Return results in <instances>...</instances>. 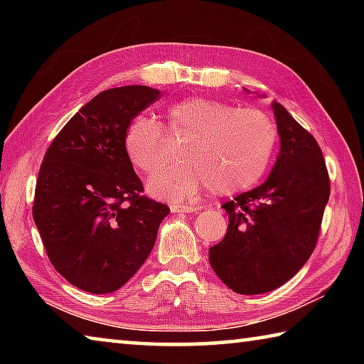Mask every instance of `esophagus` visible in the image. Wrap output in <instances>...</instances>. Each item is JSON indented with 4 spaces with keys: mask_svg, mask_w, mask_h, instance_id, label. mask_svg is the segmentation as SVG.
I'll return each mask as SVG.
<instances>
[{
    "mask_svg": "<svg viewBox=\"0 0 364 364\" xmlns=\"http://www.w3.org/2000/svg\"><path fill=\"white\" fill-rule=\"evenodd\" d=\"M200 210V207H194V205H171V212L173 213H191V212H197Z\"/></svg>",
    "mask_w": 364,
    "mask_h": 364,
    "instance_id": "esophagus-1",
    "label": "esophagus"
}]
</instances>
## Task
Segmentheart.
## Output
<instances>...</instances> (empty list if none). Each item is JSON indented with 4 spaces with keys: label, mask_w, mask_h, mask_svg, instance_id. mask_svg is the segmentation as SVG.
Listing matches in <instances>:
<instances>
[{
    "label": "heart",
    "mask_w": 364,
    "mask_h": 364,
    "mask_svg": "<svg viewBox=\"0 0 364 364\" xmlns=\"http://www.w3.org/2000/svg\"><path fill=\"white\" fill-rule=\"evenodd\" d=\"M173 133L189 136L184 164L159 168L146 183L152 197L184 202L208 186L213 194L231 196L254 186L273 157L278 130L267 114L237 109L208 97H186L167 110ZM164 128L149 117L127 127L123 146L134 167L144 173L162 162Z\"/></svg>",
    "instance_id": "b5f03b06"
}]
</instances>
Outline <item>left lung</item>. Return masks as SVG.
I'll return each instance as SVG.
<instances>
[{"label":"left lung","instance_id":"8db88e82","mask_svg":"<svg viewBox=\"0 0 364 364\" xmlns=\"http://www.w3.org/2000/svg\"><path fill=\"white\" fill-rule=\"evenodd\" d=\"M271 109L279 134L274 167L260 186L221 205L230 218L226 236L208 249L215 274L242 295L274 291L304 267L329 200L316 139L279 102H271Z\"/></svg>","mask_w":364,"mask_h":364}]
</instances>
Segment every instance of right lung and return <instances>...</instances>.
<instances>
[{"label": "right lung", "instance_id": "obj_1", "mask_svg": "<svg viewBox=\"0 0 364 364\" xmlns=\"http://www.w3.org/2000/svg\"><path fill=\"white\" fill-rule=\"evenodd\" d=\"M159 96L141 85L102 91L65 123L43 159L33 221L53 267L85 292L125 284L170 213L139 196L143 183L123 146L127 127Z\"/></svg>", "mask_w": 364, "mask_h": 364}]
</instances>
